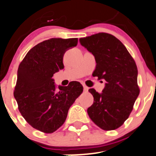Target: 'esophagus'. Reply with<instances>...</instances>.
I'll return each mask as SVG.
<instances>
[{"label":"esophagus","mask_w":156,"mask_h":156,"mask_svg":"<svg viewBox=\"0 0 156 156\" xmlns=\"http://www.w3.org/2000/svg\"><path fill=\"white\" fill-rule=\"evenodd\" d=\"M83 90H84V92H87L89 90V88L86 86H83Z\"/></svg>","instance_id":"34e87169"}]
</instances>
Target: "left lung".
<instances>
[{
    "mask_svg": "<svg viewBox=\"0 0 156 156\" xmlns=\"http://www.w3.org/2000/svg\"><path fill=\"white\" fill-rule=\"evenodd\" d=\"M80 42L95 57L92 76L106 81L101 93L89 89L94 102L87 109L88 115L102 130L118 129L129 118L140 94L135 61L123 43L111 34L99 32L80 38Z\"/></svg>",
    "mask_w": 156,
    "mask_h": 156,
    "instance_id": "obj_1",
    "label": "left lung"
}]
</instances>
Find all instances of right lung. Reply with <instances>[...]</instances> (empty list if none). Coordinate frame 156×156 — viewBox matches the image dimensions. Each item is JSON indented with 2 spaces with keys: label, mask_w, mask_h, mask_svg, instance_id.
Here are the masks:
<instances>
[{
  "label": "right lung",
  "mask_w": 156,
  "mask_h": 156,
  "mask_svg": "<svg viewBox=\"0 0 156 156\" xmlns=\"http://www.w3.org/2000/svg\"><path fill=\"white\" fill-rule=\"evenodd\" d=\"M77 42V38L45 40L31 48L20 64L13 95L26 122L41 132L52 133L61 127L70 107L83 92L77 81L59 86L57 92L52 79L64 69L66 51Z\"/></svg>",
  "instance_id": "1"
}]
</instances>
